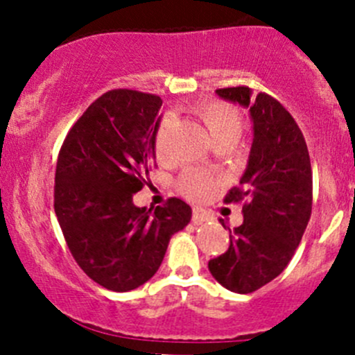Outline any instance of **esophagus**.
I'll use <instances>...</instances> for the list:
<instances>
[{
    "label": "esophagus",
    "instance_id": "34e87169",
    "mask_svg": "<svg viewBox=\"0 0 355 355\" xmlns=\"http://www.w3.org/2000/svg\"><path fill=\"white\" fill-rule=\"evenodd\" d=\"M209 220V214L204 213L202 209H194V213H192V223L194 225H202L204 221Z\"/></svg>",
    "mask_w": 355,
    "mask_h": 355
}]
</instances>
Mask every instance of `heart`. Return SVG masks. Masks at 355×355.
<instances>
[{"mask_svg":"<svg viewBox=\"0 0 355 355\" xmlns=\"http://www.w3.org/2000/svg\"><path fill=\"white\" fill-rule=\"evenodd\" d=\"M196 111H198L202 123L206 125L213 142L221 141V139H235L237 141L239 135H241L242 118L234 106L227 105L223 101L211 99V101L199 105ZM171 125H173V116L171 114H166L159 121V127H157L155 137V148L157 156L164 155V142H166V135L170 132ZM178 185H180L182 194L187 196L189 199L202 200L209 198V194L213 192L214 182L209 175L202 173V171L189 170L182 175Z\"/></svg>","mask_w":355,"mask_h":355,"instance_id":"obj_1","label":"heart"}]
</instances>
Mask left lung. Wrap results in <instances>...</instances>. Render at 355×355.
Instances as JSON below:
<instances>
[{
    "mask_svg": "<svg viewBox=\"0 0 355 355\" xmlns=\"http://www.w3.org/2000/svg\"><path fill=\"white\" fill-rule=\"evenodd\" d=\"M216 94L249 108L254 139L241 187L225 198L227 204L245 199L244 223L230 232L228 250L207 268L225 288L250 293L292 259L313 209V171L302 132L277 99L264 92L254 98L245 85Z\"/></svg>",
    "mask_w": 355,
    "mask_h": 355,
    "instance_id": "8db88e82",
    "label": "left lung"
}]
</instances>
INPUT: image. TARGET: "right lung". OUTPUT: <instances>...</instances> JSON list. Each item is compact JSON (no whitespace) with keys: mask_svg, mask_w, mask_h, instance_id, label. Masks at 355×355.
I'll return each mask as SVG.
<instances>
[{"mask_svg":"<svg viewBox=\"0 0 355 355\" xmlns=\"http://www.w3.org/2000/svg\"><path fill=\"white\" fill-rule=\"evenodd\" d=\"M159 96L114 89L96 99L67 134L55 175V213L68 249L89 278L128 292L155 277L171 235L192 209L171 198L137 207L134 194L155 164Z\"/></svg>","mask_w":355,"mask_h":355,"instance_id":"1","label":"right lung"}]
</instances>
